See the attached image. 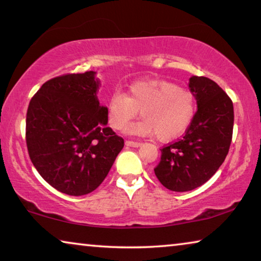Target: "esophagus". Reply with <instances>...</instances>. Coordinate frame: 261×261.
<instances>
[{"label": "esophagus", "instance_id": "1", "mask_svg": "<svg viewBox=\"0 0 261 261\" xmlns=\"http://www.w3.org/2000/svg\"><path fill=\"white\" fill-rule=\"evenodd\" d=\"M125 145H126V146H129V147H139L141 144H140V143H138V141L126 140V141H125Z\"/></svg>", "mask_w": 261, "mask_h": 261}]
</instances>
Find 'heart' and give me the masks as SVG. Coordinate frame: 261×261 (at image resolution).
<instances>
[{"mask_svg":"<svg viewBox=\"0 0 261 261\" xmlns=\"http://www.w3.org/2000/svg\"><path fill=\"white\" fill-rule=\"evenodd\" d=\"M140 115L143 120L129 125L127 135L156 136L161 141L177 138L196 114V98L188 88L159 79L135 82L127 94L115 92L107 103V118L114 130H122Z\"/></svg>","mask_w":261,"mask_h":261,"instance_id":"b5f03b06","label":"heart"}]
</instances>
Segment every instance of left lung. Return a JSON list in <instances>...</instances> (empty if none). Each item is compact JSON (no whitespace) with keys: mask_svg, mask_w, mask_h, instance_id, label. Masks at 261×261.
I'll list each match as a JSON object with an SVG mask.
<instances>
[{"mask_svg":"<svg viewBox=\"0 0 261 261\" xmlns=\"http://www.w3.org/2000/svg\"><path fill=\"white\" fill-rule=\"evenodd\" d=\"M189 88L197 100V113L182 138L161 149L155 167L158 179L175 192L200 187L213 176L229 152L233 127L232 101L218 84L192 76Z\"/></svg>","mask_w":261,"mask_h":261,"instance_id":"8db88e82","label":"left lung"}]
</instances>
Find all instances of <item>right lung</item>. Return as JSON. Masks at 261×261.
Wrapping results in <instances>:
<instances>
[{
  "label": "right lung",
  "mask_w": 261,
  "mask_h": 261,
  "mask_svg": "<svg viewBox=\"0 0 261 261\" xmlns=\"http://www.w3.org/2000/svg\"><path fill=\"white\" fill-rule=\"evenodd\" d=\"M95 71L53 78L30 101L26 144L35 169L53 188L84 196L108 175L124 140L107 126Z\"/></svg>",
  "instance_id": "obj_1"
}]
</instances>
